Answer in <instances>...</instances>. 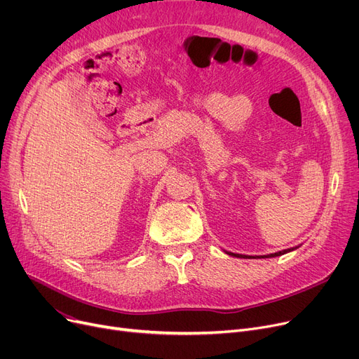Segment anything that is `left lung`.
<instances>
[{
	"label": "left lung",
	"instance_id": "1",
	"mask_svg": "<svg viewBox=\"0 0 359 359\" xmlns=\"http://www.w3.org/2000/svg\"><path fill=\"white\" fill-rule=\"evenodd\" d=\"M287 252H291V249H288V250H282V252H278V253H272V255H268V256H263V257H275V256H280V255H285ZM231 256H238V257H246L248 259V256H243V255H234V253H230Z\"/></svg>",
	"mask_w": 359,
	"mask_h": 359
}]
</instances>
